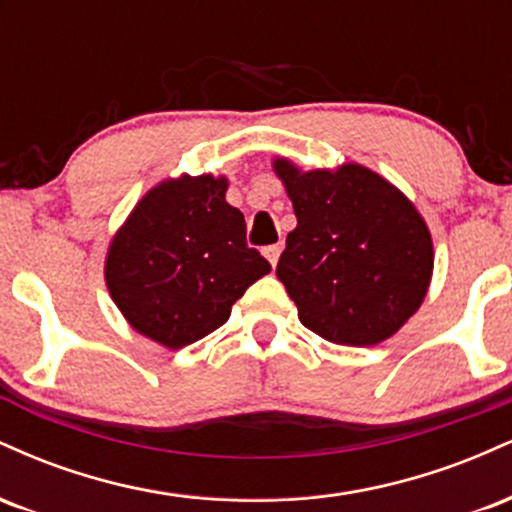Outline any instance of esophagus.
Returning <instances> with one entry per match:
<instances>
[{
	"instance_id": "34e87169",
	"label": "esophagus",
	"mask_w": 512,
	"mask_h": 512,
	"mask_svg": "<svg viewBox=\"0 0 512 512\" xmlns=\"http://www.w3.org/2000/svg\"><path fill=\"white\" fill-rule=\"evenodd\" d=\"M279 255H281V245H269V248H264V257H267L272 267H276V262H279Z\"/></svg>"
}]
</instances>
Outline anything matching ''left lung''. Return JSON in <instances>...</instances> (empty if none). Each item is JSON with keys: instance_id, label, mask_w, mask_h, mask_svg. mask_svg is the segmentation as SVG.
Here are the masks:
<instances>
[{"instance_id": "8db88e82", "label": "left lung", "mask_w": 512, "mask_h": 512, "mask_svg": "<svg viewBox=\"0 0 512 512\" xmlns=\"http://www.w3.org/2000/svg\"><path fill=\"white\" fill-rule=\"evenodd\" d=\"M272 168L298 219L276 264L298 320L342 346L397 334L433 276V240L419 209L361 163L301 170L276 156Z\"/></svg>"}]
</instances>
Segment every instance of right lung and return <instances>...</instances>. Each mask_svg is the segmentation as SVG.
<instances>
[{
  "label": "right lung",
  "instance_id": "1",
  "mask_svg": "<svg viewBox=\"0 0 512 512\" xmlns=\"http://www.w3.org/2000/svg\"><path fill=\"white\" fill-rule=\"evenodd\" d=\"M228 178H168L117 228L105 286L132 330L166 349L219 330L248 286L272 272L245 243V219L226 202Z\"/></svg>",
  "mask_w": 512,
  "mask_h": 512
}]
</instances>
